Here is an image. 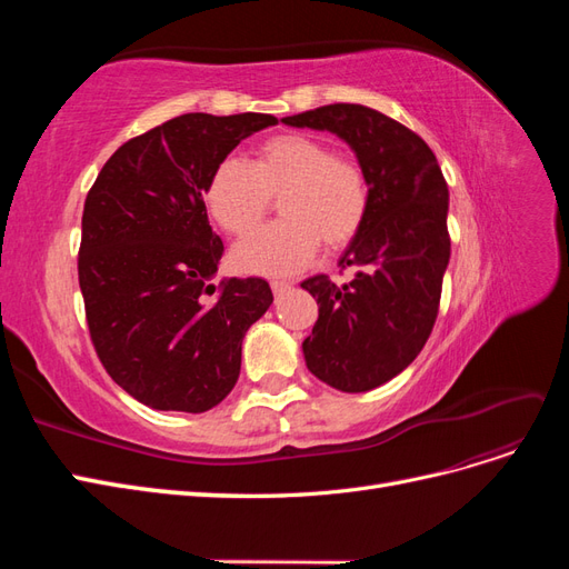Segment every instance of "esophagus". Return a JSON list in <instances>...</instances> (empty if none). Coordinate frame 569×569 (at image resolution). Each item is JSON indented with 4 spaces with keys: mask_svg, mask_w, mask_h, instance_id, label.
<instances>
[{
    "mask_svg": "<svg viewBox=\"0 0 569 569\" xmlns=\"http://www.w3.org/2000/svg\"><path fill=\"white\" fill-rule=\"evenodd\" d=\"M270 287H272V295H274V297H282L284 291L291 289V282H287V280H272Z\"/></svg>",
    "mask_w": 569,
    "mask_h": 569,
    "instance_id": "1",
    "label": "esophagus"
}]
</instances>
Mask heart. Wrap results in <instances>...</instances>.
I'll list each match as a JSON object with an SVG mask.
<instances>
[{"label": "heart", "mask_w": 569, "mask_h": 569, "mask_svg": "<svg viewBox=\"0 0 569 569\" xmlns=\"http://www.w3.org/2000/svg\"><path fill=\"white\" fill-rule=\"evenodd\" d=\"M282 220L253 232L232 251L244 272L284 278L327 249L347 247L368 216L370 192L358 163L335 157L306 134H274L256 147L249 163L222 159L203 187V203L218 226L249 234L278 199Z\"/></svg>", "instance_id": "1"}]
</instances>
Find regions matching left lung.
I'll return each instance as SVG.
<instances>
[{
	"instance_id": "left-lung-1",
	"label": "left lung",
	"mask_w": 569,
	"mask_h": 569,
	"mask_svg": "<svg viewBox=\"0 0 569 569\" xmlns=\"http://www.w3.org/2000/svg\"><path fill=\"white\" fill-rule=\"evenodd\" d=\"M282 123L337 134L368 180L366 222L339 258L356 270L353 280L335 284L316 274L301 282L318 301L301 349L325 385L370 391L403 372L435 327L451 258L449 187L425 140L370 107L330 104Z\"/></svg>"
}]
</instances>
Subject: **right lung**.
<instances>
[{"instance_id": "right-lung-1", "label": "right lung", "mask_w": 569, "mask_h": 569, "mask_svg": "<svg viewBox=\"0 0 569 569\" xmlns=\"http://www.w3.org/2000/svg\"><path fill=\"white\" fill-rule=\"evenodd\" d=\"M270 113H184L126 142L82 211L78 278L111 380L153 410L206 412L232 391L242 339L270 303L261 278L213 284L222 258L203 187Z\"/></svg>"}]
</instances>
